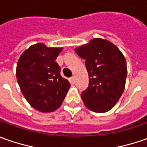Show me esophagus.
<instances>
[{
	"instance_id": "obj_1",
	"label": "esophagus",
	"mask_w": 147,
	"mask_h": 147,
	"mask_svg": "<svg viewBox=\"0 0 147 147\" xmlns=\"http://www.w3.org/2000/svg\"><path fill=\"white\" fill-rule=\"evenodd\" d=\"M70 83L71 84H74L75 83V78H74V77H72L70 78Z\"/></svg>"
}]
</instances>
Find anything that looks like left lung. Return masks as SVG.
<instances>
[{
  "mask_svg": "<svg viewBox=\"0 0 147 147\" xmlns=\"http://www.w3.org/2000/svg\"><path fill=\"white\" fill-rule=\"evenodd\" d=\"M75 52L85 59L89 83L81 94L89 110L104 113L115 106L123 92L127 64L123 55L109 41L94 38Z\"/></svg>",
  "mask_w": 147,
  "mask_h": 147,
  "instance_id": "1",
  "label": "left lung"
}]
</instances>
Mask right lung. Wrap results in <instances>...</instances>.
Here are the masks:
<instances>
[{"label":"right lung","mask_w":147,"mask_h":147,"mask_svg":"<svg viewBox=\"0 0 147 147\" xmlns=\"http://www.w3.org/2000/svg\"><path fill=\"white\" fill-rule=\"evenodd\" d=\"M61 51L38 43L26 50L18 61L16 77L21 92L28 102L41 112L58 109L70 88L55 62Z\"/></svg>","instance_id":"right-lung-1"}]
</instances>
